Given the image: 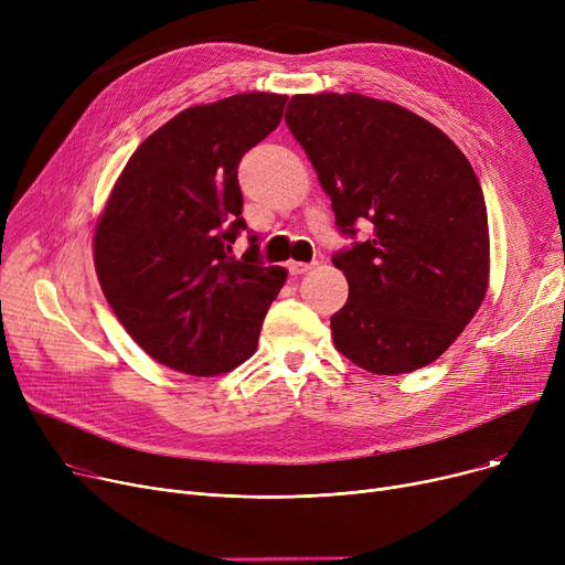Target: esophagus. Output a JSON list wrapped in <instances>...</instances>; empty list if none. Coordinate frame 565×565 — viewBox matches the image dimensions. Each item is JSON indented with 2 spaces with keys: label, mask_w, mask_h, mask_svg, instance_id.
<instances>
[{
  "label": "esophagus",
  "mask_w": 565,
  "mask_h": 565,
  "mask_svg": "<svg viewBox=\"0 0 565 565\" xmlns=\"http://www.w3.org/2000/svg\"><path fill=\"white\" fill-rule=\"evenodd\" d=\"M311 267H313V263H300V260H290V263H288V273H290L292 277H300V275L309 273Z\"/></svg>",
  "instance_id": "1"
}]
</instances>
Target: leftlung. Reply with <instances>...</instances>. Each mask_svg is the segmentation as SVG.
<instances>
[{"label":"left lung","instance_id":"left-lung-1","mask_svg":"<svg viewBox=\"0 0 565 565\" xmlns=\"http://www.w3.org/2000/svg\"><path fill=\"white\" fill-rule=\"evenodd\" d=\"M286 124L341 233L371 231L332 256L350 286L330 318L337 350L377 375L428 366L488 290V211L469 160L419 114L360 94L292 96Z\"/></svg>","mask_w":565,"mask_h":565}]
</instances>
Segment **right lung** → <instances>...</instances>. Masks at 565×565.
Instances as JSON below:
<instances>
[{"mask_svg": "<svg viewBox=\"0 0 565 565\" xmlns=\"http://www.w3.org/2000/svg\"><path fill=\"white\" fill-rule=\"evenodd\" d=\"M279 94H237L188 107L128 160L94 233L105 298L143 352L188 375H220L256 352L263 318L288 273L265 267L247 228L237 164L270 135Z\"/></svg>", "mask_w": 565, "mask_h": 565, "instance_id": "add662e5", "label": "right lung"}]
</instances>
